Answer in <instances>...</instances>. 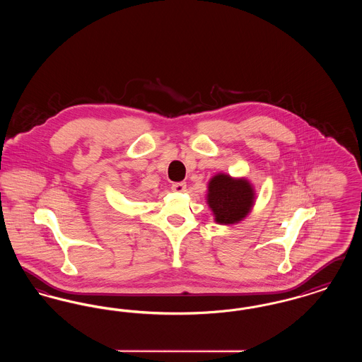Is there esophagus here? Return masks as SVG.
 <instances>
[{
	"instance_id": "esophagus-1",
	"label": "esophagus",
	"mask_w": 362,
	"mask_h": 362,
	"mask_svg": "<svg viewBox=\"0 0 362 362\" xmlns=\"http://www.w3.org/2000/svg\"><path fill=\"white\" fill-rule=\"evenodd\" d=\"M186 182H175L173 183V186H171V189L173 191H177V192H182V191H185L186 189Z\"/></svg>"
}]
</instances>
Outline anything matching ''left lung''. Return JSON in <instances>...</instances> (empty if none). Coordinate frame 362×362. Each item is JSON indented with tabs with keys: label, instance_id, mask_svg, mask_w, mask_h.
Segmentation results:
<instances>
[{
	"label": "left lung",
	"instance_id": "obj_1",
	"mask_svg": "<svg viewBox=\"0 0 362 362\" xmlns=\"http://www.w3.org/2000/svg\"><path fill=\"white\" fill-rule=\"evenodd\" d=\"M254 199V189L245 179H233L229 175L218 173L209 182L207 204L218 224L241 221L251 211Z\"/></svg>",
	"mask_w": 362,
	"mask_h": 362
}]
</instances>
